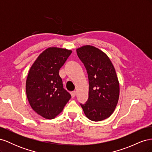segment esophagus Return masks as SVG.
<instances>
[{"label": "esophagus", "instance_id": "obj_1", "mask_svg": "<svg viewBox=\"0 0 152 152\" xmlns=\"http://www.w3.org/2000/svg\"><path fill=\"white\" fill-rule=\"evenodd\" d=\"M71 95H72V98H74L75 95H76V91H73L72 92H71Z\"/></svg>", "mask_w": 152, "mask_h": 152}]
</instances>
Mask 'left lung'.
Here are the masks:
<instances>
[{
	"instance_id": "left-lung-1",
	"label": "left lung",
	"mask_w": 152,
	"mask_h": 152,
	"mask_svg": "<svg viewBox=\"0 0 152 152\" xmlns=\"http://www.w3.org/2000/svg\"><path fill=\"white\" fill-rule=\"evenodd\" d=\"M77 54L86 68L89 79V97L80 103L86 117L101 121L113 113L119 97V84L115 68L102 50L91 45L77 49Z\"/></svg>"
}]
</instances>
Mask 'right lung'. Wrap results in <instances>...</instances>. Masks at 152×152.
I'll use <instances>...</instances> for the list:
<instances>
[{"label":"right lung","mask_w":152,"mask_h":152,"mask_svg":"<svg viewBox=\"0 0 152 152\" xmlns=\"http://www.w3.org/2000/svg\"><path fill=\"white\" fill-rule=\"evenodd\" d=\"M72 50L50 48L45 50L30 69L26 82L29 103L37 113L52 119L60 113L71 94L64 89L59 70Z\"/></svg>","instance_id":"obj_1"}]
</instances>
